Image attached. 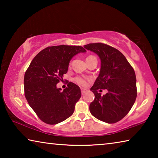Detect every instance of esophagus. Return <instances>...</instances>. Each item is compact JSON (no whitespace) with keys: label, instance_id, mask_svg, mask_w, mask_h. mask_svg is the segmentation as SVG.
Wrapping results in <instances>:
<instances>
[{"label":"esophagus","instance_id":"esophagus-1","mask_svg":"<svg viewBox=\"0 0 158 158\" xmlns=\"http://www.w3.org/2000/svg\"><path fill=\"white\" fill-rule=\"evenodd\" d=\"M81 94L84 95L85 93L87 92V90L85 89H81Z\"/></svg>","mask_w":158,"mask_h":158}]
</instances>
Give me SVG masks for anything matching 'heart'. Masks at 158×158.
Returning <instances> with one entry per match:
<instances>
[{
	"mask_svg": "<svg viewBox=\"0 0 158 158\" xmlns=\"http://www.w3.org/2000/svg\"><path fill=\"white\" fill-rule=\"evenodd\" d=\"M93 57H95L93 56H89L86 58V60H88L90 58H91ZM74 81L77 83V84L81 85V86H85V85H87L88 84V80L87 79L84 78V77H76L74 78Z\"/></svg>",
	"mask_w": 158,
	"mask_h": 158,
	"instance_id": "heart-1",
	"label": "heart"
}]
</instances>
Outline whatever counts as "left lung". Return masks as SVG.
Returning <instances> with one entry per match:
<instances>
[{
  "mask_svg": "<svg viewBox=\"0 0 158 158\" xmlns=\"http://www.w3.org/2000/svg\"><path fill=\"white\" fill-rule=\"evenodd\" d=\"M84 47L97 53L101 60L100 74L90 89L95 95L90 114L102 121L115 123L126 116L136 100L135 70L125 56L109 45L99 42ZM99 89H107L108 93L101 96Z\"/></svg>",
  "mask_w": 158,
  "mask_h": 158,
  "instance_id": "1",
  "label": "left lung"
}]
</instances>
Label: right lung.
<instances>
[{
	"label": "right lung",
	"mask_w": 158,
	"mask_h": 158,
	"mask_svg": "<svg viewBox=\"0 0 158 158\" xmlns=\"http://www.w3.org/2000/svg\"><path fill=\"white\" fill-rule=\"evenodd\" d=\"M85 49L81 46L48 47L35 56L24 75V94L28 105L42 121L55 125L74 113L81 96L80 88L73 82L63 91L56 84L63 81L74 56Z\"/></svg>",
	"instance_id": "1"
}]
</instances>
